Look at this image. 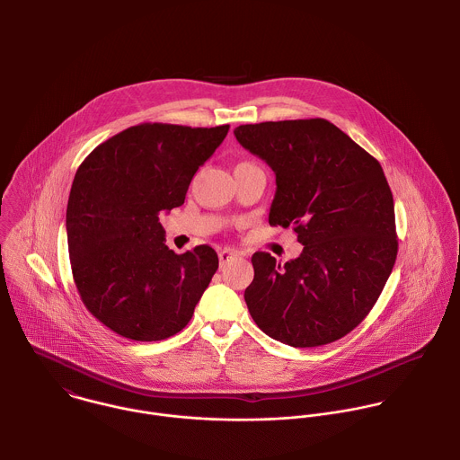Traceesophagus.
Masks as SVG:
<instances>
[{"mask_svg":"<svg viewBox=\"0 0 460 460\" xmlns=\"http://www.w3.org/2000/svg\"><path fill=\"white\" fill-rule=\"evenodd\" d=\"M235 257H239V252H235V250H230V248H225V250H221L219 252V265L223 267L225 263L230 262L232 259H235Z\"/></svg>","mask_w":460,"mask_h":460,"instance_id":"esophagus-1","label":"esophagus"}]
</instances>
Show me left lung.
I'll return each instance as SVG.
<instances>
[{"label": "left lung", "instance_id": "8db88e82", "mask_svg": "<svg viewBox=\"0 0 460 460\" xmlns=\"http://www.w3.org/2000/svg\"><path fill=\"white\" fill-rule=\"evenodd\" d=\"M237 141L276 175L270 226H294L303 252L252 257L248 310L292 347L340 340L370 314L396 261L392 190L376 157L324 119L235 128Z\"/></svg>", "mask_w": 460, "mask_h": 460}]
</instances>
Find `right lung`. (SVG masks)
Segmentation results:
<instances>
[{
	"instance_id": "1",
	"label": "right lung",
	"mask_w": 460,
	"mask_h": 460,
	"mask_svg": "<svg viewBox=\"0 0 460 460\" xmlns=\"http://www.w3.org/2000/svg\"><path fill=\"white\" fill-rule=\"evenodd\" d=\"M228 129L132 126L77 168L66 203L72 276L86 310L117 334L157 341L191 321L219 261L207 244L170 250L159 212L184 203Z\"/></svg>"
}]
</instances>
